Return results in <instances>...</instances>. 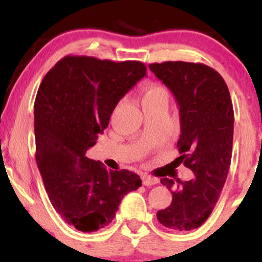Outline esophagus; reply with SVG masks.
<instances>
[{"label":"esophagus","instance_id":"obj_1","mask_svg":"<svg viewBox=\"0 0 262 262\" xmlns=\"http://www.w3.org/2000/svg\"><path fill=\"white\" fill-rule=\"evenodd\" d=\"M141 180H143V185L144 186H152V185H156V183L159 182V180L156 179V177L146 176V175L141 177Z\"/></svg>","mask_w":262,"mask_h":262}]
</instances>
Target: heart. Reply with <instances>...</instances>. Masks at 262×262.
Wrapping results in <instances>:
<instances>
[{
    "label": "heart",
    "mask_w": 262,
    "mask_h": 262,
    "mask_svg": "<svg viewBox=\"0 0 262 262\" xmlns=\"http://www.w3.org/2000/svg\"><path fill=\"white\" fill-rule=\"evenodd\" d=\"M151 101H165L167 102V92L165 89H162L159 85H149L145 87L143 95V103L144 102Z\"/></svg>",
    "instance_id": "1"
}]
</instances>
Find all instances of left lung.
<instances>
[{"instance_id": "1", "label": "left lung", "mask_w": 262, "mask_h": 262, "mask_svg": "<svg viewBox=\"0 0 262 262\" xmlns=\"http://www.w3.org/2000/svg\"><path fill=\"white\" fill-rule=\"evenodd\" d=\"M149 69L176 98L181 127L177 160L194 173L189 181L161 179L172 202L156 217L170 229H196L214 209L229 171L234 132L229 90L223 77L204 64L165 61Z\"/></svg>"}]
</instances>
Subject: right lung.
<instances>
[{
	"label": "right lung",
	"instance_id": "1",
	"mask_svg": "<svg viewBox=\"0 0 262 262\" xmlns=\"http://www.w3.org/2000/svg\"><path fill=\"white\" fill-rule=\"evenodd\" d=\"M146 76L140 61L65 56L39 86L34 102L35 159L50 202L77 230L113 221L122 198L141 186L137 173L107 170L86 158L119 100Z\"/></svg>",
	"mask_w": 262,
	"mask_h": 262
}]
</instances>
